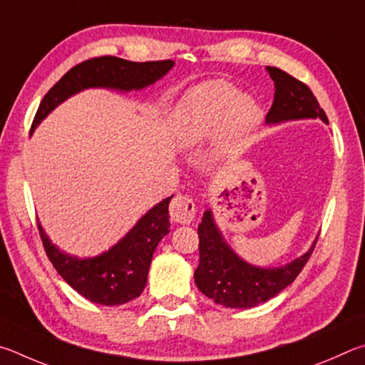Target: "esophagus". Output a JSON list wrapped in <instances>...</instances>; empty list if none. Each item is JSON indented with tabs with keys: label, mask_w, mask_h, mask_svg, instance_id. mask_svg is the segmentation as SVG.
<instances>
[{
	"label": "esophagus",
	"mask_w": 365,
	"mask_h": 365,
	"mask_svg": "<svg viewBox=\"0 0 365 365\" xmlns=\"http://www.w3.org/2000/svg\"><path fill=\"white\" fill-rule=\"evenodd\" d=\"M170 216L175 222L189 225L195 218V202L192 197L179 194L173 199L170 205Z\"/></svg>",
	"instance_id": "34e87169"
}]
</instances>
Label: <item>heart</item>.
Wrapping results in <instances>:
<instances>
[{
    "label": "heart",
    "mask_w": 365,
    "mask_h": 365,
    "mask_svg": "<svg viewBox=\"0 0 365 365\" xmlns=\"http://www.w3.org/2000/svg\"><path fill=\"white\" fill-rule=\"evenodd\" d=\"M261 120V108L252 96L237 93L225 81L197 86L178 112V143L192 147L215 136L218 155H235L245 149Z\"/></svg>",
    "instance_id": "1"
}]
</instances>
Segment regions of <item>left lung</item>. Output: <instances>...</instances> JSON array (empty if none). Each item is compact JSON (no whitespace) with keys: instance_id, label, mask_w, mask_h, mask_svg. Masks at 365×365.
Here are the masks:
<instances>
[{"instance_id":"obj_1","label":"left lung","mask_w":365,"mask_h":365,"mask_svg":"<svg viewBox=\"0 0 365 365\" xmlns=\"http://www.w3.org/2000/svg\"><path fill=\"white\" fill-rule=\"evenodd\" d=\"M266 70L276 85L266 125L304 118H321L329 123L316 96L303 81L277 67H266ZM314 245L316 240L304 255L280 267L253 266L229 247L208 208L199 225L200 261L194 272L195 285L203 295L226 308H253L276 297L297 279Z\"/></svg>"}]
</instances>
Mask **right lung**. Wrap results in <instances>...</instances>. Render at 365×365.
Returning <instances> with one entry per match:
<instances>
[{
  "instance_id": "right-lung-1",
  "label": "right lung",
  "mask_w": 365,
  "mask_h": 365,
  "mask_svg": "<svg viewBox=\"0 0 365 365\" xmlns=\"http://www.w3.org/2000/svg\"><path fill=\"white\" fill-rule=\"evenodd\" d=\"M173 61L131 62L113 56L94 57L78 63L62 76L44 96L31 123V133L54 108L70 96L88 88H108L117 91L144 89L170 72ZM166 197L152 207L125 237L107 252L93 258H76L56 247L44 232L40 221L43 247L51 263L61 277L80 293L81 297L102 306H118L138 298L147 284L153 252L170 232L168 205Z\"/></svg>"
}]
</instances>
